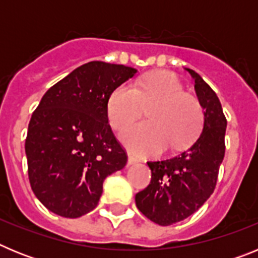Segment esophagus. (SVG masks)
<instances>
[{
    "label": "esophagus",
    "instance_id": "obj_1",
    "mask_svg": "<svg viewBox=\"0 0 258 258\" xmlns=\"http://www.w3.org/2000/svg\"><path fill=\"white\" fill-rule=\"evenodd\" d=\"M138 159H137V157H134V156H132V155H129V156H127V164H129V165H133V164H136V163H138Z\"/></svg>",
    "mask_w": 258,
    "mask_h": 258
}]
</instances>
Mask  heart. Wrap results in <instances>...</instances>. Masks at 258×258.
Returning a JSON list of instances; mask_svg holds the SVG:
<instances>
[{
    "label": "heart",
    "mask_w": 258,
    "mask_h": 258,
    "mask_svg": "<svg viewBox=\"0 0 258 258\" xmlns=\"http://www.w3.org/2000/svg\"><path fill=\"white\" fill-rule=\"evenodd\" d=\"M147 122L127 127L121 141L137 155H154L164 146L181 150L197 140L204 122L199 99L184 93L179 79L170 72H157L137 81L122 84L111 93L107 117L111 126L121 131L147 108Z\"/></svg>",
    "instance_id": "heart-1"
}]
</instances>
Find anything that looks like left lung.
Returning <instances> with one entry per match:
<instances>
[{
  "instance_id": "left-lung-1",
  "label": "left lung",
  "mask_w": 258,
  "mask_h": 258,
  "mask_svg": "<svg viewBox=\"0 0 258 258\" xmlns=\"http://www.w3.org/2000/svg\"><path fill=\"white\" fill-rule=\"evenodd\" d=\"M195 92L204 109V124L187 151L160 161H149L151 182L136 195L137 208L152 222L169 226L195 213L213 194L225 156L226 117L217 94L195 72Z\"/></svg>"
}]
</instances>
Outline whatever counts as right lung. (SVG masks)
Segmentation results:
<instances>
[{"label":"right lung","mask_w":258,"mask_h":258,"mask_svg":"<svg viewBox=\"0 0 258 258\" xmlns=\"http://www.w3.org/2000/svg\"><path fill=\"white\" fill-rule=\"evenodd\" d=\"M136 68L89 61L47 90L26 138L32 191L52 213L77 218L98 206L107 175L127 156L107 117L111 93Z\"/></svg>","instance_id":"add662e5"}]
</instances>
